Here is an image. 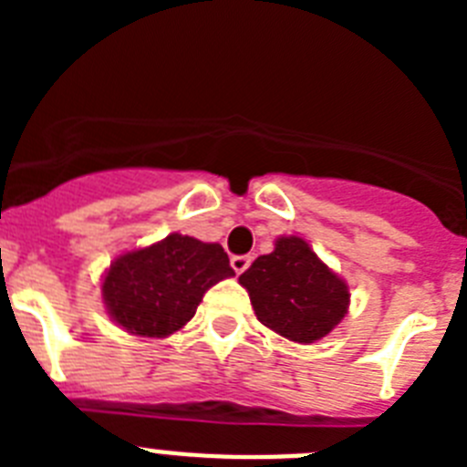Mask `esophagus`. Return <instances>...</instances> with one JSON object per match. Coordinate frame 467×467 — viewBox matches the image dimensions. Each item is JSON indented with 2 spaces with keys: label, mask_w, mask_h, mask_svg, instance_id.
<instances>
[{
  "label": "esophagus",
  "mask_w": 467,
  "mask_h": 467,
  "mask_svg": "<svg viewBox=\"0 0 467 467\" xmlns=\"http://www.w3.org/2000/svg\"><path fill=\"white\" fill-rule=\"evenodd\" d=\"M250 262H253V259L247 257V254H236V257H231V269L236 271V274H243V271L250 266Z\"/></svg>",
  "instance_id": "esophagus-1"
}]
</instances>
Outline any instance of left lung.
<instances>
[{
    "label": "left lung",
    "instance_id": "left-lung-1",
    "mask_svg": "<svg viewBox=\"0 0 467 467\" xmlns=\"http://www.w3.org/2000/svg\"><path fill=\"white\" fill-rule=\"evenodd\" d=\"M257 320L285 339L313 344L348 313V285L317 257L304 238L283 236L238 278Z\"/></svg>",
    "mask_w": 467,
    "mask_h": 467
}]
</instances>
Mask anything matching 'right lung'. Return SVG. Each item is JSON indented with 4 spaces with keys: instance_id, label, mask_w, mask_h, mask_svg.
<instances>
[{
    "instance_id": "right-lung-1",
    "label": "right lung",
    "mask_w": 467,
    "mask_h": 467,
    "mask_svg": "<svg viewBox=\"0 0 467 467\" xmlns=\"http://www.w3.org/2000/svg\"><path fill=\"white\" fill-rule=\"evenodd\" d=\"M231 275L220 243L171 234L114 259L102 280V299L119 327L161 339L184 327L205 292Z\"/></svg>"
}]
</instances>
